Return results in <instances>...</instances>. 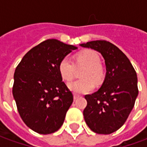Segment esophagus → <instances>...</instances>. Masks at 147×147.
<instances>
[{
  "label": "esophagus",
  "mask_w": 147,
  "mask_h": 147,
  "mask_svg": "<svg viewBox=\"0 0 147 147\" xmlns=\"http://www.w3.org/2000/svg\"><path fill=\"white\" fill-rule=\"evenodd\" d=\"M79 97H80V96H79V95H77V94H74V98L75 100H76V99H78Z\"/></svg>",
  "instance_id": "34e87169"
}]
</instances>
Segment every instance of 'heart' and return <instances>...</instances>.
<instances>
[{
    "label": "heart",
    "instance_id": "obj_1",
    "mask_svg": "<svg viewBox=\"0 0 147 147\" xmlns=\"http://www.w3.org/2000/svg\"><path fill=\"white\" fill-rule=\"evenodd\" d=\"M75 66H84L81 73L82 78L70 82L68 88L76 93H88L94 88V83H102L105 78V70L100 63V57L97 52L86 50L75 56V65L70 58L64 57L59 64L61 77L66 81H71L75 74Z\"/></svg>",
    "mask_w": 147,
    "mask_h": 147
}]
</instances>
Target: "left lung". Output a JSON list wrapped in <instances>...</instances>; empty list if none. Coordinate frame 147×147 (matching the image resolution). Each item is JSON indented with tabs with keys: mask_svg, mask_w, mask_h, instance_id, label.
Here are the masks:
<instances>
[{
	"mask_svg": "<svg viewBox=\"0 0 147 147\" xmlns=\"http://www.w3.org/2000/svg\"><path fill=\"white\" fill-rule=\"evenodd\" d=\"M101 53L106 64V76L101 88L86 95L84 121L91 130L108 135L125 124L136 99L138 80L136 70L128 57L107 40H93L80 45Z\"/></svg>",
	"mask_w": 147,
	"mask_h": 147,
	"instance_id": "8db88e82",
	"label": "left lung"
}]
</instances>
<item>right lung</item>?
I'll return each instance as SVG.
<instances>
[{
    "label": "right lung",
    "instance_id": "1",
    "mask_svg": "<svg viewBox=\"0 0 147 147\" xmlns=\"http://www.w3.org/2000/svg\"><path fill=\"white\" fill-rule=\"evenodd\" d=\"M76 49L56 39L46 40L17 66L12 94L22 121L37 133H53L63 125L74 96L63 81L59 64Z\"/></svg>",
    "mask_w": 147,
    "mask_h": 147
}]
</instances>
